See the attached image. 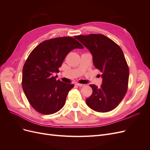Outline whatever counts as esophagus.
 <instances>
[{
    "label": "esophagus",
    "instance_id": "34e87169",
    "mask_svg": "<svg viewBox=\"0 0 150 150\" xmlns=\"http://www.w3.org/2000/svg\"><path fill=\"white\" fill-rule=\"evenodd\" d=\"M76 85L79 86V87H83V86H84V84H79V83H76Z\"/></svg>",
    "mask_w": 150,
    "mask_h": 150
}]
</instances>
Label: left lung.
<instances>
[{"instance_id":"obj_1","label":"left lung","mask_w":150,"mask_h":150,"mask_svg":"<svg viewBox=\"0 0 150 150\" xmlns=\"http://www.w3.org/2000/svg\"><path fill=\"white\" fill-rule=\"evenodd\" d=\"M75 38L89 50L94 66L102 72L100 87L89 85L93 93L86 99V104L95 111H112L119 105L128 89L129 68L123 52L118 45L102 34L81 35Z\"/></svg>"}]
</instances>
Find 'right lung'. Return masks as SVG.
<instances>
[{
	"instance_id": "1",
	"label": "right lung",
	"mask_w": 150,
	"mask_h": 150,
	"mask_svg": "<svg viewBox=\"0 0 150 150\" xmlns=\"http://www.w3.org/2000/svg\"><path fill=\"white\" fill-rule=\"evenodd\" d=\"M83 47L73 38L51 39L39 44L25 61L22 69V86L27 99L35 111L51 115L64 106L72 84L56 80L54 73L67 54L74 49Z\"/></svg>"
}]
</instances>
